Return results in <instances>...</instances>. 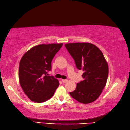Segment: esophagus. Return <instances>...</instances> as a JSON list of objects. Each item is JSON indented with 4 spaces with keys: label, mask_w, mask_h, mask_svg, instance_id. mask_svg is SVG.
<instances>
[{
    "label": "esophagus",
    "mask_w": 130,
    "mask_h": 130,
    "mask_svg": "<svg viewBox=\"0 0 130 130\" xmlns=\"http://www.w3.org/2000/svg\"><path fill=\"white\" fill-rule=\"evenodd\" d=\"M62 82H63V83H67V81H68V80H67V79H62Z\"/></svg>",
    "instance_id": "1"
}]
</instances>
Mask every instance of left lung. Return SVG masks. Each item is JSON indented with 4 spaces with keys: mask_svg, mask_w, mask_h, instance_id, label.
I'll use <instances>...</instances> for the list:
<instances>
[{
    "mask_svg": "<svg viewBox=\"0 0 130 130\" xmlns=\"http://www.w3.org/2000/svg\"><path fill=\"white\" fill-rule=\"evenodd\" d=\"M65 47L77 69L83 71V80L70 94L82 103L94 101L105 87L108 75V64L102 52L89 43H68Z\"/></svg>",
    "mask_w": 130,
    "mask_h": 130,
    "instance_id": "obj_1",
    "label": "left lung"
}]
</instances>
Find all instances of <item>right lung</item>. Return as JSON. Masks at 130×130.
<instances>
[{"instance_id":"obj_1","label":"right lung","mask_w":130,"mask_h":130,"mask_svg":"<svg viewBox=\"0 0 130 130\" xmlns=\"http://www.w3.org/2000/svg\"><path fill=\"white\" fill-rule=\"evenodd\" d=\"M63 44H41L33 47L22 57L19 66L20 85L31 101L43 102L53 96L59 83L48 76L51 62Z\"/></svg>"}]
</instances>
